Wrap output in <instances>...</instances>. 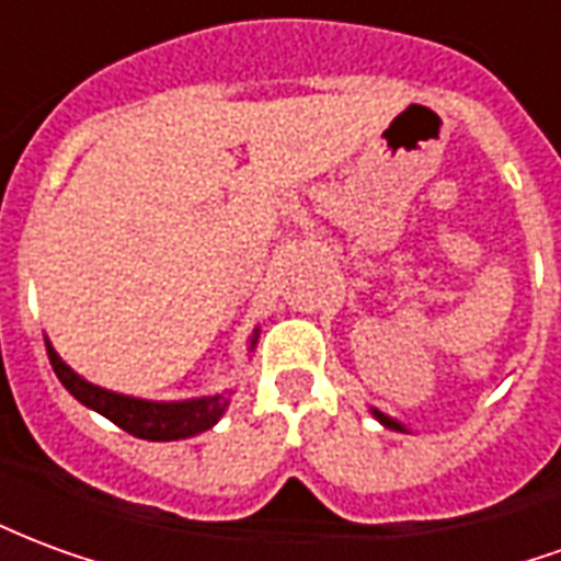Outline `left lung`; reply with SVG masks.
Instances as JSON below:
<instances>
[{"mask_svg": "<svg viewBox=\"0 0 561 561\" xmlns=\"http://www.w3.org/2000/svg\"><path fill=\"white\" fill-rule=\"evenodd\" d=\"M369 412H373V417H376V421L381 423V426H388V430H397V433H409V426L397 421V417H390V414L378 412V409H369Z\"/></svg>", "mask_w": 561, "mask_h": 561, "instance_id": "8db88e82", "label": "left lung"}]
</instances>
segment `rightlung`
Masks as SVG:
<instances>
[{
	"label": "right lung",
	"mask_w": 561,
	"mask_h": 561,
	"mask_svg": "<svg viewBox=\"0 0 561 561\" xmlns=\"http://www.w3.org/2000/svg\"><path fill=\"white\" fill-rule=\"evenodd\" d=\"M47 342V354H50V366H54L56 378L62 381V388L92 412L104 414L107 421L116 423L119 430H126L135 438H147V442H180V438H192L213 430L221 421V414L231 405V390H221L213 397H192V400H144V397H128V393H116L102 385H92L87 378L75 373L71 366L56 354V348ZM257 345V328L249 336V352H255Z\"/></svg>",
	"instance_id": "1"
}]
</instances>
